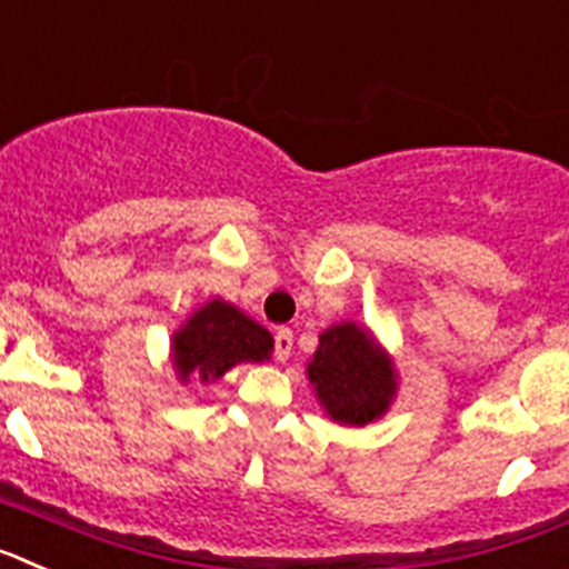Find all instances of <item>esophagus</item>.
Here are the masks:
<instances>
[{
  "label": "esophagus",
  "mask_w": 569,
  "mask_h": 569,
  "mask_svg": "<svg viewBox=\"0 0 569 569\" xmlns=\"http://www.w3.org/2000/svg\"><path fill=\"white\" fill-rule=\"evenodd\" d=\"M291 346H295V335H291V329H278L274 332V358L278 360H289L291 355Z\"/></svg>",
  "instance_id": "34e87169"
}]
</instances>
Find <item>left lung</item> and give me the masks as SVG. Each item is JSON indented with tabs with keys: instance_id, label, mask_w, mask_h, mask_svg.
<instances>
[{
	"instance_id": "8db88e82",
	"label": "left lung",
	"mask_w": 569,
	"mask_h": 569,
	"mask_svg": "<svg viewBox=\"0 0 569 569\" xmlns=\"http://www.w3.org/2000/svg\"><path fill=\"white\" fill-rule=\"evenodd\" d=\"M306 375L332 421L363 427L387 415L398 392L395 363L363 326L343 320L320 335Z\"/></svg>"
}]
</instances>
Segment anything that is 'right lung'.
Masks as SVG:
<instances>
[{
  "instance_id": "obj_1",
  "label": "right lung",
  "mask_w": 569,
  "mask_h": 569,
  "mask_svg": "<svg viewBox=\"0 0 569 569\" xmlns=\"http://www.w3.org/2000/svg\"><path fill=\"white\" fill-rule=\"evenodd\" d=\"M271 349L274 340L269 329L240 312L237 306L214 298L177 329L171 360L182 383H189L191 375L209 383L223 378L237 363H263Z\"/></svg>"
}]
</instances>
